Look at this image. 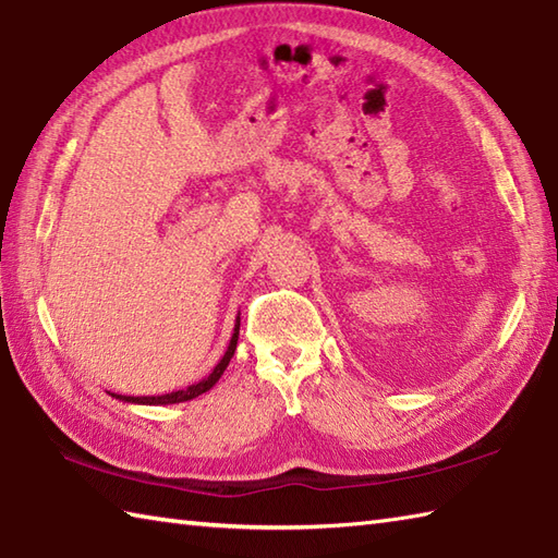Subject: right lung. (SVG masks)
Segmentation results:
<instances>
[{"label": "right lung", "mask_w": 558, "mask_h": 558, "mask_svg": "<svg viewBox=\"0 0 558 558\" xmlns=\"http://www.w3.org/2000/svg\"><path fill=\"white\" fill-rule=\"evenodd\" d=\"M236 338H240V316H236L232 338H230V345H228V350H225L222 360L216 366H213V372L206 378H201V381H196L192 386H186L182 390H172V393H165V396H138V398H134V396H120V393H110V396L117 398V400H122V402H134V405H174V402L194 400L201 393H206V390H210L213 386H216L218 378L222 376V372L228 369V364H230L232 354L236 350Z\"/></svg>", "instance_id": "add662e5"}]
</instances>
